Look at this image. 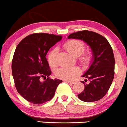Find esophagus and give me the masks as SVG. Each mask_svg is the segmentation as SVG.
I'll use <instances>...</instances> for the list:
<instances>
[{
    "instance_id": "esophagus-1",
    "label": "esophagus",
    "mask_w": 127,
    "mask_h": 127,
    "mask_svg": "<svg viewBox=\"0 0 127 127\" xmlns=\"http://www.w3.org/2000/svg\"><path fill=\"white\" fill-rule=\"evenodd\" d=\"M64 81H65V82H67V83H70V84H74V81H69V80H64Z\"/></svg>"
}]
</instances>
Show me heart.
<instances>
[{
  "label": "heart",
  "mask_w": 127,
  "mask_h": 127,
  "mask_svg": "<svg viewBox=\"0 0 127 127\" xmlns=\"http://www.w3.org/2000/svg\"><path fill=\"white\" fill-rule=\"evenodd\" d=\"M85 44L80 39H70L66 42L64 47L70 54L76 57H78L83 54L85 49ZM58 49L53 48L50 51L47 56V61L51 67H55L58 64ZM90 54H85L80 58V61L83 65H88L91 61ZM80 69L76 66L74 67H59L54 71V74L57 78L64 80H71L80 74Z\"/></svg>",
  "instance_id": "1"
}]
</instances>
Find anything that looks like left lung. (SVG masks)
I'll return each mask as SVG.
<instances>
[{"mask_svg": "<svg viewBox=\"0 0 127 127\" xmlns=\"http://www.w3.org/2000/svg\"><path fill=\"white\" fill-rule=\"evenodd\" d=\"M68 39H78L90 46L93 61L87 71L82 76L88 78L82 81L85 85L83 92L78 98L85 102L98 101L105 96L112 85L115 74V58L113 49L105 37L87 30L69 34Z\"/></svg>", "mask_w": 127, "mask_h": 127, "instance_id": "1", "label": "left lung"}]
</instances>
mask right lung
<instances>
[{"label":"right lung","mask_w":127,"mask_h":127,"mask_svg":"<svg viewBox=\"0 0 127 127\" xmlns=\"http://www.w3.org/2000/svg\"><path fill=\"white\" fill-rule=\"evenodd\" d=\"M62 35L34 33L17 45L12 62V73L18 93L29 102L40 105L49 101L62 80H53L46 56ZM44 77L41 82L39 79Z\"/></svg>","instance_id":"1"}]
</instances>
